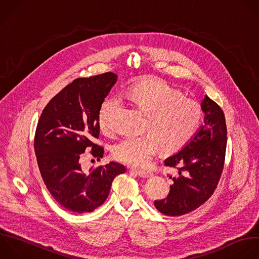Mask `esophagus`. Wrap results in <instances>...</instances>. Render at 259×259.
I'll return each mask as SVG.
<instances>
[{"label": "esophagus", "mask_w": 259, "mask_h": 259, "mask_svg": "<svg viewBox=\"0 0 259 259\" xmlns=\"http://www.w3.org/2000/svg\"><path fill=\"white\" fill-rule=\"evenodd\" d=\"M132 171L136 172L140 177L149 178V177L152 176V172H150V171H146V170H137V169H132Z\"/></svg>", "instance_id": "obj_1"}]
</instances>
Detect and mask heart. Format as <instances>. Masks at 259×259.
<instances>
[{
  "label": "heart",
  "instance_id": "heart-1",
  "mask_svg": "<svg viewBox=\"0 0 259 259\" xmlns=\"http://www.w3.org/2000/svg\"><path fill=\"white\" fill-rule=\"evenodd\" d=\"M122 97L147 114L145 130L149 134L128 136L114 145L116 160L130 166L148 165L159 147L165 153L180 149L194 134L201 119V108L159 79H151L130 87ZM117 97L103 101L98 114L102 132L113 131L111 113L119 106Z\"/></svg>",
  "mask_w": 259,
  "mask_h": 259
}]
</instances>
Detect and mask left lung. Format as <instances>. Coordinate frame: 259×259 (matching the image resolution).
Wrapping results in <instances>:
<instances>
[{"mask_svg": "<svg viewBox=\"0 0 259 259\" xmlns=\"http://www.w3.org/2000/svg\"><path fill=\"white\" fill-rule=\"evenodd\" d=\"M204 124L181 151L164 165L176 168L166 198L155 200L156 208L171 217L188 213L204 203L220 181L226 156L227 126L222 108L207 95L201 102Z\"/></svg>", "mask_w": 259, "mask_h": 259, "instance_id": "8db88e82", "label": "left lung"}]
</instances>
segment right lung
Listing matches in <instances>:
<instances>
[{
  "mask_svg": "<svg viewBox=\"0 0 259 259\" xmlns=\"http://www.w3.org/2000/svg\"><path fill=\"white\" fill-rule=\"evenodd\" d=\"M116 80L111 72L74 80L48 103L36 126L34 151L44 182L56 201L73 212L103 204L113 179L126 170L115 162L89 171L80 164L88 148L93 157H103L104 148L94 143L98 114Z\"/></svg>",
  "mask_w": 259,
  "mask_h": 259,
  "instance_id": "obj_1",
  "label": "right lung"
}]
</instances>
